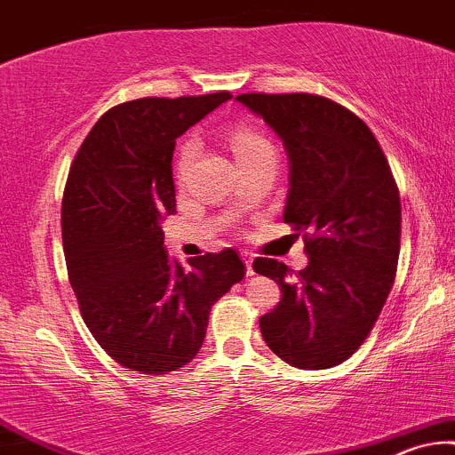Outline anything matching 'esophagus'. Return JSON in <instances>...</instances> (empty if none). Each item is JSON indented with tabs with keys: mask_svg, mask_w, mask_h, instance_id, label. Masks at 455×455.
<instances>
[{
	"mask_svg": "<svg viewBox=\"0 0 455 455\" xmlns=\"http://www.w3.org/2000/svg\"><path fill=\"white\" fill-rule=\"evenodd\" d=\"M241 258H243V262H245L247 277H251V275H254V267H251V262H254V256H251L250 251H241Z\"/></svg>",
	"mask_w": 455,
	"mask_h": 455,
	"instance_id": "obj_1",
	"label": "esophagus"
}]
</instances>
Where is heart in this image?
I'll use <instances>...</instances> for the list:
<instances>
[{
  "instance_id": "obj_1",
  "label": "heart",
  "mask_w": 455,
  "mask_h": 455,
  "mask_svg": "<svg viewBox=\"0 0 455 455\" xmlns=\"http://www.w3.org/2000/svg\"><path fill=\"white\" fill-rule=\"evenodd\" d=\"M228 145L233 148L235 161L239 164H245V161H254L262 157H273L275 159V147L273 142L268 140L262 132L256 128H250V125H237V128L231 130L228 134ZM199 153V140L195 136H188L185 142H182L180 151H178L176 159V178L178 180H185L188 174V168L197 157Z\"/></svg>"
}]
</instances>
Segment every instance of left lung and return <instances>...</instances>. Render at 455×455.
Wrapping results in <instances>:
<instances>
[{"instance_id": "left-lung-1", "label": "left lung", "mask_w": 455, "mask_h": 455, "mask_svg": "<svg viewBox=\"0 0 455 455\" xmlns=\"http://www.w3.org/2000/svg\"><path fill=\"white\" fill-rule=\"evenodd\" d=\"M290 157L283 222L302 233L307 268L256 258L281 300L260 317L264 342L300 370L340 365L370 336L395 283L401 199L376 136L317 94H239Z\"/></svg>"}]
</instances>
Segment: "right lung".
<instances>
[{
    "label": "right lung",
    "instance_id": "obj_1",
    "mask_svg": "<svg viewBox=\"0 0 455 455\" xmlns=\"http://www.w3.org/2000/svg\"><path fill=\"white\" fill-rule=\"evenodd\" d=\"M228 99L214 92L108 108L68 170L60 212L68 281L92 336L128 370L191 363L212 304L245 275L231 247L182 267L168 258L161 231L176 212V138Z\"/></svg>",
    "mask_w": 455,
    "mask_h": 455
}]
</instances>
